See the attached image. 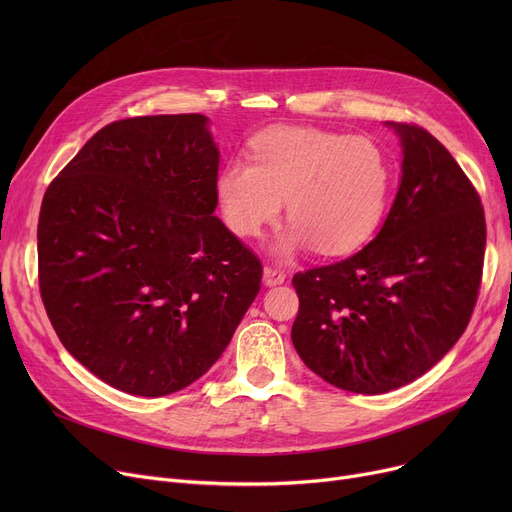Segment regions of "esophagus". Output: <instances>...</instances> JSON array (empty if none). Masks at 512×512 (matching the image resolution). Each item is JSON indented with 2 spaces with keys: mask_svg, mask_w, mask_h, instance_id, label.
Instances as JSON below:
<instances>
[{
  "mask_svg": "<svg viewBox=\"0 0 512 512\" xmlns=\"http://www.w3.org/2000/svg\"><path fill=\"white\" fill-rule=\"evenodd\" d=\"M286 280V274L280 272L278 267H272V265H265L263 267V284L265 286H278Z\"/></svg>",
  "mask_w": 512,
  "mask_h": 512,
  "instance_id": "34e87169",
  "label": "esophagus"
}]
</instances>
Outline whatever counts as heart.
<instances>
[{"label":"heart","mask_w":512,"mask_h":512,"mask_svg":"<svg viewBox=\"0 0 512 512\" xmlns=\"http://www.w3.org/2000/svg\"><path fill=\"white\" fill-rule=\"evenodd\" d=\"M253 164L230 159L215 180L226 226L257 236L286 201L290 228L276 245L290 257L313 245L321 255L361 249L380 228L392 191V168L378 143L311 126H278L251 145Z\"/></svg>","instance_id":"heart-1"}]
</instances>
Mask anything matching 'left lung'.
I'll return each instance as SVG.
<instances>
[{"label": "left lung", "mask_w": 512, "mask_h": 512, "mask_svg": "<svg viewBox=\"0 0 512 512\" xmlns=\"http://www.w3.org/2000/svg\"><path fill=\"white\" fill-rule=\"evenodd\" d=\"M400 139L402 176L388 218L344 261L292 278V344L328 384L384 394L432 369L465 332L481 282L486 218L448 149L415 124Z\"/></svg>", "instance_id": "obj_1"}]
</instances>
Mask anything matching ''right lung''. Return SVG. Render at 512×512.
<instances>
[{
    "instance_id": "right-lung-1",
    "label": "right lung",
    "mask_w": 512,
    "mask_h": 512,
    "mask_svg": "<svg viewBox=\"0 0 512 512\" xmlns=\"http://www.w3.org/2000/svg\"><path fill=\"white\" fill-rule=\"evenodd\" d=\"M220 151L201 114L107 124L47 188L39 288L66 351L134 396L191 386L261 288L215 218Z\"/></svg>"
}]
</instances>
